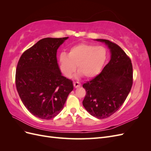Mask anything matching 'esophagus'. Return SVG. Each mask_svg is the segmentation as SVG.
Returning a JSON list of instances; mask_svg holds the SVG:
<instances>
[{"label": "esophagus", "mask_w": 151, "mask_h": 151, "mask_svg": "<svg viewBox=\"0 0 151 151\" xmlns=\"http://www.w3.org/2000/svg\"><path fill=\"white\" fill-rule=\"evenodd\" d=\"M74 86L76 88H79V87L81 86V83H79V82H74Z\"/></svg>", "instance_id": "obj_1"}]
</instances>
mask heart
I'll use <instances>...</instances> for the list:
<instances>
[{"label": "heart", "mask_w": 151, "mask_h": 151, "mask_svg": "<svg viewBox=\"0 0 151 151\" xmlns=\"http://www.w3.org/2000/svg\"><path fill=\"white\" fill-rule=\"evenodd\" d=\"M108 58L106 47L89 43H80L72 47L68 52L62 53L59 64L62 72L70 77L76 69L79 74L91 79L98 76L103 69Z\"/></svg>", "instance_id": "heart-1"}]
</instances>
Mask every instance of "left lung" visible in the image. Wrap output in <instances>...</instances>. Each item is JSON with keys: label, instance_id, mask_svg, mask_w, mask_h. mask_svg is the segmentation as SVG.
I'll list each match as a JSON object with an SVG mask.
<instances>
[{"label": "left lung", "instance_id": "1", "mask_svg": "<svg viewBox=\"0 0 151 151\" xmlns=\"http://www.w3.org/2000/svg\"><path fill=\"white\" fill-rule=\"evenodd\" d=\"M96 40L108 45L111 60L99 74L83 84L86 94L83 104L91 115L103 119L125 102L133 84V67L130 57L118 45L107 40Z\"/></svg>", "mask_w": 151, "mask_h": 151}]
</instances>
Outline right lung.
I'll return each instance as SVG.
<instances>
[{
  "label": "right lung",
  "mask_w": 151,
  "mask_h": 151,
  "mask_svg": "<svg viewBox=\"0 0 151 151\" xmlns=\"http://www.w3.org/2000/svg\"><path fill=\"white\" fill-rule=\"evenodd\" d=\"M67 39L40 40L22 54L17 63V93L27 109L41 119L56 116L73 90L72 81L62 75L57 60V49Z\"/></svg>",
  "instance_id": "obj_1"
}]
</instances>
